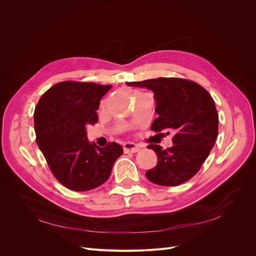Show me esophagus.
Segmentation results:
<instances>
[{
	"label": "esophagus",
	"mask_w": 256,
	"mask_h": 256,
	"mask_svg": "<svg viewBox=\"0 0 256 256\" xmlns=\"http://www.w3.org/2000/svg\"><path fill=\"white\" fill-rule=\"evenodd\" d=\"M140 150H141L140 146L138 144L131 143V142H127L124 144V150H125V152H136Z\"/></svg>",
	"instance_id": "obj_1"
}]
</instances>
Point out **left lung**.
<instances>
[{
    "label": "left lung",
    "mask_w": 256,
    "mask_h": 256,
    "mask_svg": "<svg viewBox=\"0 0 256 256\" xmlns=\"http://www.w3.org/2000/svg\"><path fill=\"white\" fill-rule=\"evenodd\" d=\"M127 85L154 92L158 118L152 122V130L174 132V145L170 148L147 146L156 152L158 161L145 173L146 177L168 187L189 180L204 164L218 136L219 118L212 97L198 83L178 78L127 82Z\"/></svg>",
    "instance_id": "left-lung-1"
}]
</instances>
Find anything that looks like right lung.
Instances as JSON below:
<instances>
[{"instance_id":"right-lung-1","label":"right lung","mask_w":256,"mask_h":256,"mask_svg":"<svg viewBox=\"0 0 256 256\" xmlns=\"http://www.w3.org/2000/svg\"><path fill=\"white\" fill-rule=\"evenodd\" d=\"M112 85L60 82L40 99L34 112L36 142L51 172L74 191L95 189L108 180L124 150L118 143L99 147L86 127L98 122L100 100Z\"/></svg>"}]
</instances>
